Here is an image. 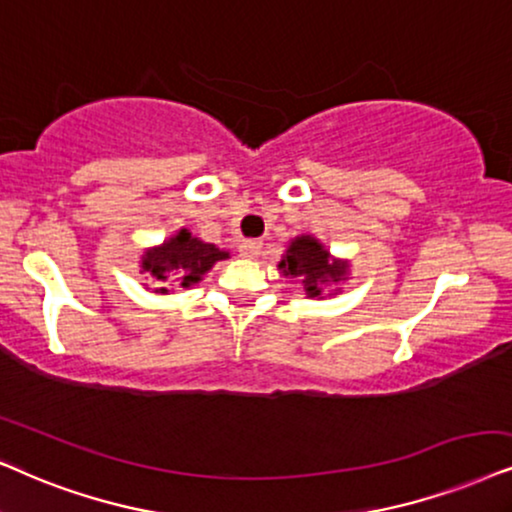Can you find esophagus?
<instances>
[{"label":"esophagus","instance_id":"obj_1","mask_svg":"<svg viewBox=\"0 0 512 512\" xmlns=\"http://www.w3.org/2000/svg\"><path fill=\"white\" fill-rule=\"evenodd\" d=\"M260 250H262L260 241H243L238 245V252H241V257H245V260H255V257L260 255Z\"/></svg>","mask_w":512,"mask_h":512}]
</instances>
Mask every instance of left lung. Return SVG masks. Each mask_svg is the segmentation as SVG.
Masks as SVG:
<instances>
[{
    "mask_svg": "<svg viewBox=\"0 0 512 512\" xmlns=\"http://www.w3.org/2000/svg\"><path fill=\"white\" fill-rule=\"evenodd\" d=\"M283 276L300 278L309 297H321L326 283H340L347 278L349 264L335 260L314 236H297L278 262Z\"/></svg>",
    "mask_w": 512,
    "mask_h": 512,
    "instance_id": "1",
    "label": "left lung"
}]
</instances>
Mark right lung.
I'll return each instance as SVG.
<instances>
[{
  "mask_svg": "<svg viewBox=\"0 0 512 512\" xmlns=\"http://www.w3.org/2000/svg\"><path fill=\"white\" fill-rule=\"evenodd\" d=\"M229 252L219 250L215 243H203L200 238L191 236L189 229H179L163 245L151 248L141 257V271L151 274V286L155 293H170L167 283L179 281L181 288H191L215 262L226 260Z\"/></svg>",
  "mask_w": 512,
  "mask_h": 512,
  "instance_id": "1",
  "label": "right lung"
}]
</instances>
